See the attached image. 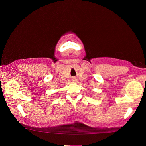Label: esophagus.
Segmentation results:
<instances>
[{"mask_svg": "<svg viewBox=\"0 0 146 146\" xmlns=\"http://www.w3.org/2000/svg\"><path fill=\"white\" fill-rule=\"evenodd\" d=\"M73 80V81H74V80Z\"/></svg>", "mask_w": 146, "mask_h": 146, "instance_id": "esophagus-1", "label": "esophagus"}]
</instances>
